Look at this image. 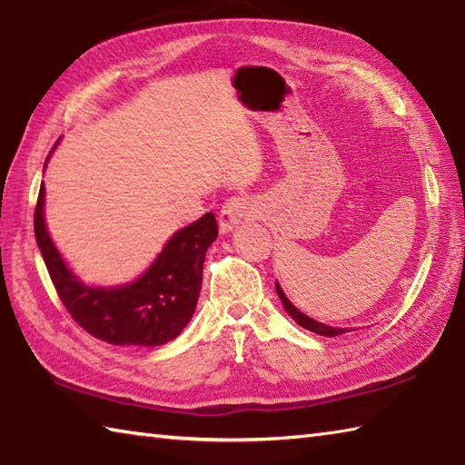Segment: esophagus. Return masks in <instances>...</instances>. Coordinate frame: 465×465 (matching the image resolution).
I'll use <instances>...</instances> for the list:
<instances>
[{
	"instance_id": "obj_1",
	"label": "esophagus",
	"mask_w": 465,
	"mask_h": 465,
	"mask_svg": "<svg viewBox=\"0 0 465 465\" xmlns=\"http://www.w3.org/2000/svg\"><path fill=\"white\" fill-rule=\"evenodd\" d=\"M260 215V203L250 195H232L220 210V232L230 233L243 220H253Z\"/></svg>"
}]
</instances>
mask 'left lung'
Returning a JSON list of instances; mask_svg holds the SVG:
<instances>
[{"mask_svg": "<svg viewBox=\"0 0 465 465\" xmlns=\"http://www.w3.org/2000/svg\"><path fill=\"white\" fill-rule=\"evenodd\" d=\"M275 292H278V295H280V300H282V303H283V310L288 312V315H292V320L298 323V325H302L303 330H310V331H313V333H318V335H325V338H333V335H341V333H345V331H351L350 328H333V325H325V323H322V322H315V320H312L310 315H305L303 312H300L298 308H295V305L288 300V295L283 293V290H282V285L275 282Z\"/></svg>", "mask_w": 465, "mask_h": 465, "instance_id": "8db88e82", "label": "left lung"}]
</instances>
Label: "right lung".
<instances>
[{
  "label": "right lung",
  "instance_id": "1",
  "mask_svg": "<svg viewBox=\"0 0 465 465\" xmlns=\"http://www.w3.org/2000/svg\"><path fill=\"white\" fill-rule=\"evenodd\" d=\"M44 207L42 183L34 215L35 240L59 298L87 333L114 345L155 348L183 331L200 298L205 252L217 238L213 213L177 230L150 268L134 282L104 288L84 283L69 268L47 232Z\"/></svg>",
  "mask_w": 465,
  "mask_h": 465
}]
</instances>
